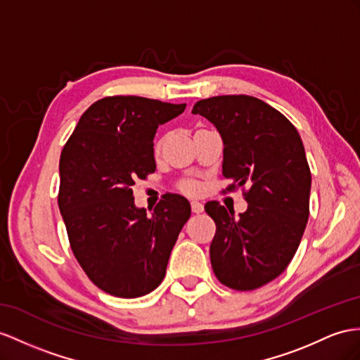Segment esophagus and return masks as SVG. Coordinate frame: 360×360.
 I'll return each mask as SVG.
<instances>
[{
  "label": "esophagus",
  "instance_id": "esophagus-1",
  "mask_svg": "<svg viewBox=\"0 0 360 360\" xmlns=\"http://www.w3.org/2000/svg\"><path fill=\"white\" fill-rule=\"evenodd\" d=\"M190 205H191V211H193V213H195V214H199V213H202V211H204V205H202L200 202L193 200Z\"/></svg>",
  "mask_w": 360,
  "mask_h": 360
}]
</instances>
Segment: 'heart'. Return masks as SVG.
Instances as JSON below:
<instances>
[{
    "label": "heart",
    "instance_id": "1",
    "mask_svg": "<svg viewBox=\"0 0 360 360\" xmlns=\"http://www.w3.org/2000/svg\"><path fill=\"white\" fill-rule=\"evenodd\" d=\"M199 188H200L199 184L195 181H186V182H182V186H181V190L184 193H187V195H196Z\"/></svg>",
    "mask_w": 360,
    "mask_h": 360
}]
</instances>
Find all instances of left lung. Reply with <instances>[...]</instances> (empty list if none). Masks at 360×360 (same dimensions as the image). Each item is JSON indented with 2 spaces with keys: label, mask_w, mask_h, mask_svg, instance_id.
Here are the masks:
<instances>
[{
  "label": "left lung",
  "mask_w": 360,
  "mask_h": 360,
  "mask_svg": "<svg viewBox=\"0 0 360 360\" xmlns=\"http://www.w3.org/2000/svg\"><path fill=\"white\" fill-rule=\"evenodd\" d=\"M224 140V190L242 188L245 213L234 217L217 200L205 204L216 234L210 246L217 280L254 290L284 272L309 220L310 167L301 136L280 110L251 96H217L193 106Z\"/></svg>",
  "instance_id": "1"
}]
</instances>
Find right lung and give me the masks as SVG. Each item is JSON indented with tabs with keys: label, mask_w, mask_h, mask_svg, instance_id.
Listing matches in <instances>:
<instances>
[{
	"label": "right lung",
	"mask_w": 360,
	"mask_h": 360,
	"mask_svg": "<svg viewBox=\"0 0 360 360\" xmlns=\"http://www.w3.org/2000/svg\"><path fill=\"white\" fill-rule=\"evenodd\" d=\"M186 103L138 96L97 100L80 117L60 153L58 204L71 251L98 289L138 298L161 284L169 257L191 214L167 193L147 216L132 186L156 170L153 136Z\"/></svg>",
	"instance_id": "1"
}]
</instances>
